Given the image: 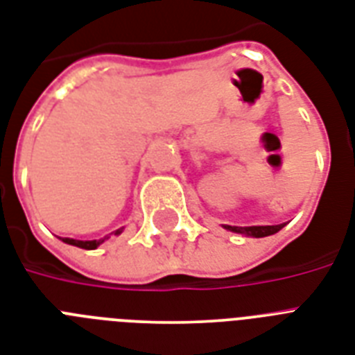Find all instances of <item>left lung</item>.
Here are the masks:
<instances>
[{"label":"left lung","instance_id":"left-lung-1","mask_svg":"<svg viewBox=\"0 0 355 355\" xmlns=\"http://www.w3.org/2000/svg\"><path fill=\"white\" fill-rule=\"evenodd\" d=\"M225 228L230 230V232L243 234V236L248 237H265L280 232L284 225H272V227H230V225H225Z\"/></svg>","mask_w":355,"mask_h":355}]
</instances>
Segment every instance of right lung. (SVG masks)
<instances>
[{"mask_svg": "<svg viewBox=\"0 0 355 355\" xmlns=\"http://www.w3.org/2000/svg\"><path fill=\"white\" fill-rule=\"evenodd\" d=\"M123 232V228H119V230H116V236H119V234ZM108 239V236L101 237V239H92V241H80V239H69V237H64L62 241L68 243V245H73V247H80V248H86V250H94V248H97L101 243H105Z\"/></svg>", "mask_w": 355, "mask_h": 355, "instance_id": "add662e5", "label": "right lung"}]
</instances>
